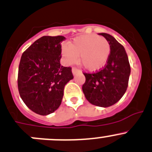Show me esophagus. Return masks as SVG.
I'll return each mask as SVG.
<instances>
[{"label": "esophagus", "mask_w": 152, "mask_h": 152, "mask_svg": "<svg viewBox=\"0 0 152 152\" xmlns=\"http://www.w3.org/2000/svg\"><path fill=\"white\" fill-rule=\"evenodd\" d=\"M72 72H73V75H76V73H80L81 70H79V69L76 68V67H73V68H72Z\"/></svg>", "instance_id": "1"}]
</instances>
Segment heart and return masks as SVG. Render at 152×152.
I'll use <instances>...</instances> for the list:
<instances>
[{"label": "heart", "instance_id": "heart-1", "mask_svg": "<svg viewBox=\"0 0 152 152\" xmlns=\"http://www.w3.org/2000/svg\"><path fill=\"white\" fill-rule=\"evenodd\" d=\"M64 59L68 64L79 59L90 71H96L105 65L110 53V45L104 37L97 35H81L73 39L61 50Z\"/></svg>", "mask_w": 152, "mask_h": 152}]
</instances>
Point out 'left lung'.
Masks as SVG:
<instances>
[{
    "mask_svg": "<svg viewBox=\"0 0 152 152\" xmlns=\"http://www.w3.org/2000/svg\"><path fill=\"white\" fill-rule=\"evenodd\" d=\"M110 45V53L102 69L95 73H83L82 91L88 102L99 107H109L123 97L129 85L131 67L125 48L112 35L99 33Z\"/></svg>",
    "mask_w": 152,
    "mask_h": 152,
    "instance_id": "8db88e82",
    "label": "left lung"
}]
</instances>
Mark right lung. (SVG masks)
I'll return each mask as SVG.
<instances>
[{"mask_svg": "<svg viewBox=\"0 0 152 152\" xmlns=\"http://www.w3.org/2000/svg\"><path fill=\"white\" fill-rule=\"evenodd\" d=\"M61 35L43 36L23 53L18 74V88L26 106L40 115L58 108L64 88L73 79L70 67L60 64Z\"/></svg>", "mask_w": 152, "mask_h": 152, "instance_id": "1", "label": "right lung"}]
</instances>
